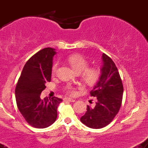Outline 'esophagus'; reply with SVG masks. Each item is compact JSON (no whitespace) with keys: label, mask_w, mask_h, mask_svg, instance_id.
Listing matches in <instances>:
<instances>
[{"label":"esophagus","mask_w":148,"mask_h":148,"mask_svg":"<svg viewBox=\"0 0 148 148\" xmlns=\"http://www.w3.org/2000/svg\"><path fill=\"white\" fill-rule=\"evenodd\" d=\"M63 100H64V101H70V102H74V101H75V99H71V98H69V97H65V98H64Z\"/></svg>","instance_id":"obj_1"}]
</instances>
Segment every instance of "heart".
Returning <instances> with one entry per match:
<instances>
[{
	"mask_svg": "<svg viewBox=\"0 0 148 148\" xmlns=\"http://www.w3.org/2000/svg\"><path fill=\"white\" fill-rule=\"evenodd\" d=\"M67 61L71 67L77 73H81V79L88 86H93L99 81L101 76V71L97 67H88V62L83 56L80 54H72L67 58ZM58 68V62H55L51 67L52 75L56 74ZM65 90L70 95H75L76 92L75 88L71 85H67Z\"/></svg>",
	"mask_w": 148,
	"mask_h": 148,
	"instance_id": "obj_1",
	"label": "heart"
}]
</instances>
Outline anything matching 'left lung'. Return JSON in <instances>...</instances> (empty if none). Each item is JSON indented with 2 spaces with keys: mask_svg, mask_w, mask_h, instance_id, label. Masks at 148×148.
I'll list each match as a JSON object with an SVG mask.
<instances>
[{
  "mask_svg": "<svg viewBox=\"0 0 148 148\" xmlns=\"http://www.w3.org/2000/svg\"><path fill=\"white\" fill-rule=\"evenodd\" d=\"M103 67L99 81L90 92L97 101L95 107L87 105L81 121L92 129H101L113 121L122 105L123 85L116 65L106 54H102Z\"/></svg>",
  "mask_w": 148,
  "mask_h": 148,
  "instance_id": "1",
  "label": "left lung"
}]
</instances>
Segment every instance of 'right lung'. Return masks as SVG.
I'll return each instance as SVG.
<instances>
[{
    "label": "right lung",
    "mask_w": 148,
    "mask_h": 148,
    "mask_svg": "<svg viewBox=\"0 0 148 148\" xmlns=\"http://www.w3.org/2000/svg\"><path fill=\"white\" fill-rule=\"evenodd\" d=\"M55 49L45 48L34 54L26 62L15 88L16 105L25 121L32 127L43 129L57 118V108L62 99L53 97L41 99L45 84L51 78Z\"/></svg>",
    "instance_id": "1"
}]
</instances>
